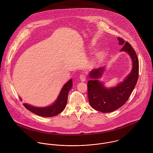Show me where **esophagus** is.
Segmentation results:
<instances>
[{
    "label": "esophagus",
    "instance_id": "34e87169",
    "mask_svg": "<svg viewBox=\"0 0 153 153\" xmlns=\"http://www.w3.org/2000/svg\"><path fill=\"white\" fill-rule=\"evenodd\" d=\"M80 79L82 82H85L86 79V76L85 74H82L80 75Z\"/></svg>",
    "mask_w": 153,
    "mask_h": 153
}]
</instances>
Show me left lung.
<instances>
[{
	"mask_svg": "<svg viewBox=\"0 0 153 153\" xmlns=\"http://www.w3.org/2000/svg\"><path fill=\"white\" fill-rule=\"evenodd\" d=\"M118 41L119 45L123 46L121 51L128 54L132 65L131 72L123 82L116 86L105 87L104 83L98 80L103 76L105 67L92 70L89 74V77L91 79L88 82L89 103L93 109L103 113L113 112L122 106L135 88L138 78L139 62L134 50L122 38L118 37Z\"/></svg>",
	"mask_w": 153,
	"mask_h": 153,
	"instance_id": "1",
	"label": "left lung"
}]
</instances>
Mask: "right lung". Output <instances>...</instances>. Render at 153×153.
<instances>
[{
  "label": "right lung",
  "instance_id": "1",
  "mask_svg": "<svg viewBox=\"0 0 153 153\" xmlns=\"http://www.w3.org/2000/svg\"><path fill=\"white\" fill-rule=\"evenodd\" d=\"M72 86L73 82L72 79H71L62 86L61 91L54 102L48 106L36 107L25 103L23 105L28 110L37 115L43 117H52L56 116L62 112L65 108L67 102L68 93ZM20 99L22 100L21 97Z\"/></svg>",
  "mask_w": 153,
  "mask_h": 153
}]
</instances>
